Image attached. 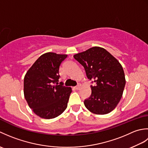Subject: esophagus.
Segmentation results:
<instances>
[{
	"instance_id": "esophagus-1",
	"label": "esophagus",
	"mask_w": 148,
	"mask_h": 148,
	"mask_svg": "<svg viewBox=\"0 0 148 148\" xmlns=\"http://www.w3.org/2000/svg\"><path fill=\"white\" fill-rule=\"evenodd\" d=\"M80 88H81V84H78L77 86H75V87H74V88L76 89V90H79V89H80Z\"/></svg>"
}]
</instances>
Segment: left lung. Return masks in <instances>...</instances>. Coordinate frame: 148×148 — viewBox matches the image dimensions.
<instances>
[{
	"mask_svg": "<svg viewBox=\"0 0 148 148\" xmlns=\"http://www.w3.org/2000/svg\"><path fill=\"white\" fill-rule=\"evenodd\" d=\"M82 65L90 80L92 94L84 101L88 110L95 114H106L114 110L123 95L126 83L123 69L111 53L100 47H92L74 55Z\"/></svg>",
	"mask_w": 148,
	"mask_h": 148,
	"instance_id": "1",
	"label": "left lung"
}]
</instances>
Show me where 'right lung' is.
Here are the masks:
<instances>
[{
  "instance_id": "add662e5",
  "label": "right lung",
  "mask_w": 148,
  "mask_h": 148,
  "mask_svg": "<svg viewBox=\"0 0 148 148\" xmlns=\"http://www.w3.org/2000/svg\"><path fill=\"white\" fill-rule=\"evenodd\" d=\"M67 55L48 52L34 62L24 77L23 92L30 109L39 117H57L67 107L71 87L58 83L59 68Z\"/></svg>"
}]
</instances>
